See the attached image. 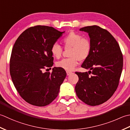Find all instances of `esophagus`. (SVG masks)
Returning a JSON list of instances; mask_svg holds the SVG:
<instances>
[{"label":"esophagus","mask_w":130,"mask_h":130,"mask_svg":"<svg viewBox=\"0 0 130 130\" xmlns=\"http://www.w3.org/2000/svg\"><path fill=\"white\" fill-rule=\"evenodd\" d=\"M66 73H67V76L70 75H71V74L72 73V72H71V71H66Z\"/></svg>","instance_id":"obj_1"}]
</instances>
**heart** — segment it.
Masks as SVG:
<instances>
[{"mask_svg": "<svg viewBox=\"0 0 130 130\" xmlns=\"http://www.w3.org/2000/svg\"><path fill=\"white\" fill-rule=\"evenodd\" d=\"M65 49H71L70 58L63 59L57 63V66L67 71H72L78 62L85 60L90 53L91 45L88 39L83 38L82 35L71 32L62 40ZM51 52L53 57L57 59L61 57L62 48L58 44H54L51 47Z\"/></svg>", "mask_w": 130, "mask_h": 130, "instance_id": "1", "label": "heart"}]
</instances>
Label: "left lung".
Here are the masks:
<instances>
[{
    "label": "left lung",
    "instance_id": "1",
    "mask_svg": "<svg viewBox=\"0 0 130 130\" xmlns=\"http://www.w3.org/2000/svg\"><path fill=\"white\" fill-rule=\"evenodd\" d=\"M79 30L88 34L91 49L81 65L89 70L88 72L75 73L78 77L76 93L87 105H100L110 99L117 88L123 56L117 41L107 30L96 25Z\"/></svg>",
    "mask_w": 130,
    "mask_h": 130
}]
</instances>
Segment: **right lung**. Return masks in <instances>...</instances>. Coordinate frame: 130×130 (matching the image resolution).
Masks as SVG:
<instances>
[{"instance_id": "obj_1", "label": "right lung", "mask_w": 130, "mask_h": 130, "mask_svg": "<svg viewBox=\"0 0 130 130\" xmlns=\"http://www.w3.org/2000/svg\"><path fill=\"white\" fill-rule=\"evenodd\" d=\"M52 27L36 26L21 34L13 46L10 74L14 87L26 102L44 107L59 94L66 77L63 68L54 67L52 72L43 69L53 65L51 47L64 34Z\"/></svg>"}]
</instances>
